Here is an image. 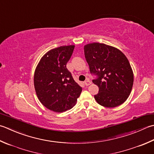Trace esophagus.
Here are the masks:
<instances>
[{"label": "esophagus", "instance_id": "obj_1", "mask_svg": "<svg viewBox=\"0 0 154 154\" xmlns=\"http://www.w3.org/2000/svg\"><path fill=\"white\" fill-rule=\"evenodd\" d=\"M84 84H85L86 86H89V85H91V81H90L89 80H87V81H85V82H84Z\"/></svg>", "mask_w": 154, "mask_h": 154}]
</instances>
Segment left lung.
<instances>
[{
	"mask_svg": "<svg viewBox=\"0 0 154 154\" xmlns=\"http://www.w3.org/2000/svg\"><path fill=\"white\" fill-rule=\"evenodd\" d=\"M84 53L90 72L98 77L93 80L99 87L96 101L109 108L124 103L134 84L133 70L126 56L116 47L99 43L85 45Z\"/></svg>",
	"mask_w": 154,
	"mask_h": 154,
	"instance_id": "left-lung-1",
	"label": "left lung"
}]
</instances>
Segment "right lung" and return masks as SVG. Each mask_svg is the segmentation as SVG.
Returning a JSON list of instances; mask_svg holds the SVG:
<instances>
[{"instance_id": "1", "label": "right lung", "mask_w": 154, "mask_h": 154, "mask_svg": "<svg viewBox=\"0 0 154 154\" xmlns=\"http://www.w3.org/2000/svg\"><path fill=\"white\" fill-rule=\"evenodd\" d=\"M74 48L75 45H67L51 49L42 57L35 69L36 94L45 107L55 112L71 109L82 91V87L66 67Z\"/></svg>"}]
</instances>
